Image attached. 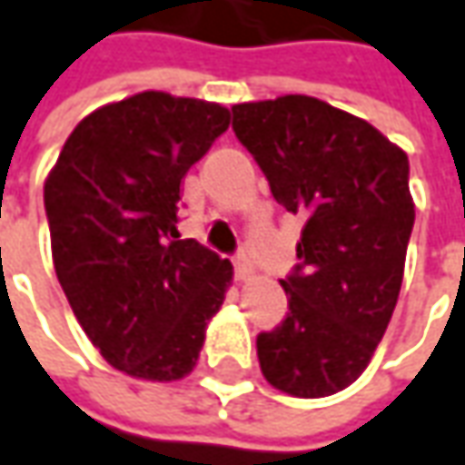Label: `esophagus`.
Returning <instances> with one entry per match:
<instances>
[{
    "label": "esophagus",
    "mask_w": 465,
    "mask_h": 465,
    "mask_svg": "<svg viewBox=\"0 0 465 465\" xmlns=\"http://www.w3.org/2000/svg\"><path fill=\"white\" fill-rule=\"evenodd\" d=\"M233 275H236V281H249L252 278V262H249L247 254L233 257Z\"/></svg>",
    "instance_id": "esophagus-1"
}]
</instances>
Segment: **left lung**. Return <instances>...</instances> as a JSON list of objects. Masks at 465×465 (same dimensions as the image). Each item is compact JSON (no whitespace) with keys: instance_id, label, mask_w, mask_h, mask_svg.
Segmentation results:
<instances>
[{"instance_id":"left-lung-1","label":"left lung","mask_w":465,"mask_h":465,"mask_svg":"<svg viewBox=\"0 0 465 465\" xmlns=\"http://www.w3.org/2000/svg\"><path fill=\"white\" fill-rule=\"evenodd\" d=\"M272 198L303 218L288 313L260 331L267 383L322 399L358 381L391 322L414 226L409 159L362 118L306 94L233 104Z\"/></svg>"}]
</instances>
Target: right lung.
<instances>
[{"instance_id": "add662e5", "label": "right lung", "mask_w": 465, "mask_h": 465, "mask_svg": "<svg viewBox=\"0 0 465 465\" xmlns=\"http://www.w3.org/2000/svg\"><path fill=\"white\" fill-rule=\"evenodd\" d=\"M232 121L195 97L138 92L66 138L43 203L58 282L113 368L187 376L233 278L229 260L180 239V184Z\"/></svg>"}]
</instances>
